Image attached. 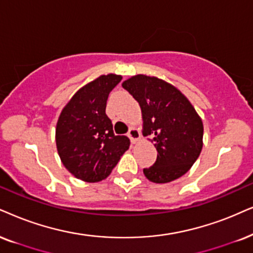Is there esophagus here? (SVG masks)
Listing matches in <instances>:
<instances>
[{
  "mask_svg": "<svg viewBox=\"0 0 253 253\" xmlns=\"http://www.w3.org/2000/svg\"><path fill=\"white\" fill-rule=\"evenodd\" d=\"M127 135H128V137L130 139V142L132 143H136L140 140V137H141V134H140V132L136 128H134V127L129 129V132Z\"/></svg>",
  "mask_w": 253,
  "mask_h": 253,
  "instance_id": "34e87169",
  "label": "esophagus"
}]
</instances>
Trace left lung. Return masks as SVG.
<instances>
[{
    "label": "left lung",
    "mask_w": 253,
    "mask_h": 253,
    "mask_svg": "<svg viewBox=\"0 0 253 253\" xmlns=\"http://www.w3.org/2000/svg\"><path fill=\"white\" fill-rule=\"evenodd\" d=\"M139 103L143 136H152L158 150L155 164L143 169L154 183H168L193 167L203 147V123L188 98L164 79L146 75L123 83Z\"/></svg>",
    "instance_id": "left-lung-1"
}]
</instances>
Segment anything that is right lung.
<instances>
[{
	"mask_svg": "<svg viewBox=\"0 0 253 253\" xmlns=\"http://www.w3.org/2000/svg\"><path fill=\"white\" fill-rule=\"evenodd\" d=\"M121 79L114 73L98 77L79 88L60 112L57 150L64 167L79 180H105L129 148L128 137L114 134L105 113L108 94Z\"/></svg>",
	"mask_w": 253,
	"mask_h": 253,
	"instance_id": "1",
	"label": "right lung"
}]
</instances>
